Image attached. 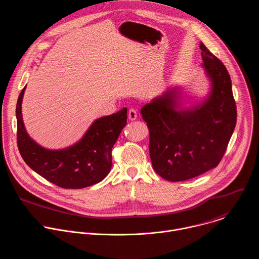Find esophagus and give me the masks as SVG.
I'll return each mask as SVG.
<instances>
[{
    "label": "esophagus",
    "mask_w": 259,
    "mask_h": 259,
    "mask_svg": "<svg viewBox=\"0 0 259 259\" xmlns=\"http://www.w3.org/2000/svg\"><path fill=\"white\" fill-rule=\"evenodd\" d=\"M128 118H129V120H131V121L136 120V119H137V112H136V110L130 109V110L128 111Z\"/></svg>",
    "instance_id": "obj_1"
}]
</instances>
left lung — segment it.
<instances>
[{"label":"left lung","mask_w":259,"mask_h":259,"mask_svg":"<svg viewBox=\"0 0 259 259\" xmlns=\"http://www.w3.org/2000/svg\"><path fill=\"white\" fill-rule=\"evenodd\" d=\"M203 67L212 83L209 98L193 110L178 111L177 94L168 91L141 108L149 130V155L154 170L170 181H186L222 160L237 121L229 72L200 42Z\"/></svg>","instance_id":"left-lung-1"}]
</instances>
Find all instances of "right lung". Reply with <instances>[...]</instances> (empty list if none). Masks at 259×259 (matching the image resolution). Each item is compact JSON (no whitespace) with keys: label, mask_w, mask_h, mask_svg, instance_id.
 <instances>
[{"label":"right lung","mask_w":259,"mask_h":259,"mask_svg":"<svg viewBox=\"0 0 259 259\" xmlns=\"http://www.w3.org/2000/svg\"><path fill=\"white\" fill-rule=\"evenodd\" d=\"M25 88L16 106L17 145L24 161L61 188L81 189L103 181L112 167V148L127 123V109L96 120L73 146L49 150L34 142L24 128L21 103Z\"/></svg>","instance_id":"add662e5"}]
</instances>
